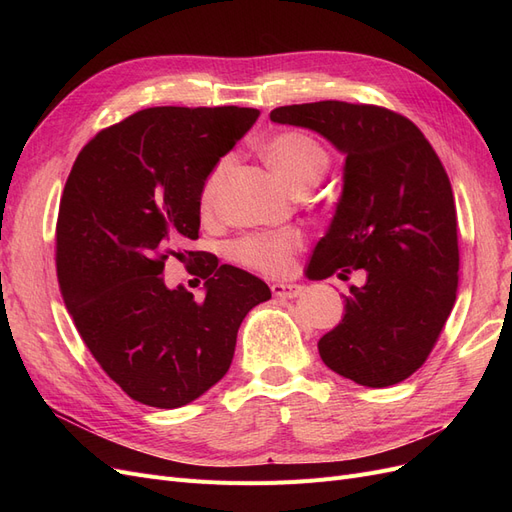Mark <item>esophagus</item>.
<instances>
[{
    "label": "esophagus",
    "instance_id": "34e87169",
    "mask_svg": "<svg viewBox=\"0 0 512 512\" xmlns=\"http://www.w3.org/2000/svg\"><path fill=\"white\" fill-rule=\"evenodd\" d=\"M271 292H273V297H277V299H294L303 292V286H299V284H273Z\"/></svg>",
    "mask_w": 512,
    "mask_h": 512
}]
</instances>
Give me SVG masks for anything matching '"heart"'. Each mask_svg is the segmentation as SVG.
<instances>
[{
	"mask_svg": "<svg viewBox=\"0 0 512 512\" xmlns=\"http://www.w3.org/2000/svg\"><path fill=\"white\" fill-rule=\"evenodd\" d=\"M260 156L273 173L288 183L292 190L305 192L316 185L331 166V156L318 138L301 130H284L262 141ZM232 160L222 158L209 170L200 188V207L211 211L218 203ZM303 247L299 232H269V235H247L232 243L230 254L239 265L271 275L288 273L294 265V254Z\"/></svg>",
	"mask_w": 512,
	"mask_h": 512,
	"instance_id": "obj_1",
	"label": "heart"
}]
</instances>
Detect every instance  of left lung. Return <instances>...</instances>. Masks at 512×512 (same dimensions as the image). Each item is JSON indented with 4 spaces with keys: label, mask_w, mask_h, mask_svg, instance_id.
Here are the masks:
<instances>
[{
    "label": "left lung",
    "mask_w": 512,
    "mask_h": 512,
    "mask_svg": "<svg viewBox=\"0 0 512 512\" xmlns=\"http://www.w3.org/2000/svg\"><path fill=\"white\" fill-rule=\"evenodd\" d=\"M271 121L314 130L346 153L344 192L307 277L363 269L367 282L350 286L342 322L320 337L324 365L371 389L406 380L457 299V209L438 153L408 117L374 104H292Z\"/></svg>",
    "instance_id": "left-lung-1"
}]
</instances>
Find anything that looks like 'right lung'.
I'll return each mask as SVG.
<instances>
[{"instance_id":"add662e5","label":"right lung","mask_w":512,"mask_h":512,"mask_svg":"<svg viewBox=\"0 0 512 512\" xmlns=\"http://www.w3.org/2000/svg\"><path fill=\"white\" fill-rule=\"evenodd\" d=\"M258 115L145 108L91 138L68 175L55 230L61 297L106 376L145 406L181 408L222 380L243 318L271 299L256 275L185 250L207 173ZM170 255L206 280L205 300L165 288Z\"/></svg>"}]
</instances>
